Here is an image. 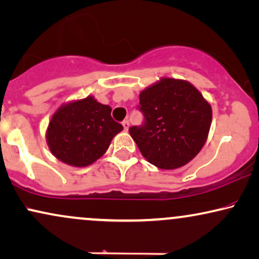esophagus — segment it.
Listing matches in <instances>:
<instances>
[{"instance_id":"esophagus-1","label":"esophagus","mask_w":259,"mask_h":259,"mask_svg":"<svg viewBox=\"0 0 259 259\" xmlns=\"http://www.w3.org/2000/svg\"><path fill=\"white\" fill-rule=\"evenodd\" d=\"M122 124H123V127H124V130H125V132H127V130H129V126H130V123H129V120H124V122H123Z\"/></svg>"}]
</instances>
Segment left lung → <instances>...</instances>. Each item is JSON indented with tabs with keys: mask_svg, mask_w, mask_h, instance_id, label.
<instances>
[{
	"mask_svg": "<svg viewBox=\"0 0 259 259\" xmlns=\"http://www.w3.org/2000/svg\"><path fill=\"white\" fill-rule=\"evenodd\" d=\"M140 105L145 124L132 126L129 133L147 161L161 169H176L201 152L212 111L194 84L161 77L141 92Z\"/></svg>",
	"mask_w": 259,
	"mask_h": 259,
	"instance_id": "obj_1",
	"label": "left lung"
}]
</instances>
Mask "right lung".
Here are the masks:
<instances>
[{
    "mask_svg": "<svg viewBox=\"0 0 259 259\" xmlns=\"http://www.w3.org/2000/svg\"><path fill=\"white\" fill-rule=\"evenodd\" d=\"M112 109L93 96L62 104L52 114L45 139L55 158L73 167H86L106 153L123 130L111 117Z\"/></svg>",
    "mask_w": 259,
    "mask_h": 259,
    "instance_id": "1",
    "label": "right lung"
}]
</instances>
